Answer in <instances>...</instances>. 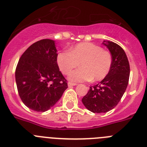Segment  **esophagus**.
<instances>
[{
    "instance_id": "1",
    "label": "esophagus",
    "mask_w": 147,
    "mask_h": 147,
    "mask_svg": "<svg viewBox=\"0 0 147 147\" xmlns=\"http://www.w3.org/2000/svg\"><path fill=\"white\" fill-rule=\"evenodd\" d=\"M67 85H68V87H71V86H75V85H77V84H76V83L71 82H69L67 83Z\"/></svg>"
}]
</instances>
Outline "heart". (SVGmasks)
<instances>
[{"instance_id":"obj_1","label":"heart","mask_w":147,"mask_h":147,"mask_svg":"<svg viewBox=\"0 0 147 147\" xmlns=\"http://www.w3.org/2000/svg\"><path fill=\"white\" fill-rule=\"evenodd\" d=\"M112 62L109 51L92 42L78 43L70 51H62L57 56V64L64 74L81 66L70 75V80L75 82L102 81L110 73Z\"/></svg>"}]
</instances>
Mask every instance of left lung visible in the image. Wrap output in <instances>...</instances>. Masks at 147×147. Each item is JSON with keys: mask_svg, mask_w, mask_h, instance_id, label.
<instances>
[{"mask_svg": "<svg viewBox=\"0 0 147 147\" xmlns=\"http://www.w3.org/2000/svg\"><path fill=\"white\" fill-rule=\"evenodd\" d=\"M103 44L111 53V69L103 80L90 87L88 93L82 99L85 107L94 113L113 109L120 102L129 82V64L124 51L113 42L104 41Z\"/></svg>", "mask_w": 147, "mask_h": 147, "instance_id": "1", "label": "left lung"}]
</instances>
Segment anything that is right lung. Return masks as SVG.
<instances>
[{"label": "right lung", "instance_id": "right-lung-1", "mask_svg": "<svg viewBox=\"0 0 147 147\" xmlns=\"http://www.w3.org/2000/svg\"><path fill=\"white\" fill-rule=\"evenodd\" d=\"M54 41L34 42L22 54L15 70L18 94L31 110L45 112L54 106L67 88L57 64Z\"/></svg>", "mask_w": 147, "mask_h": 147}]
</instances>
